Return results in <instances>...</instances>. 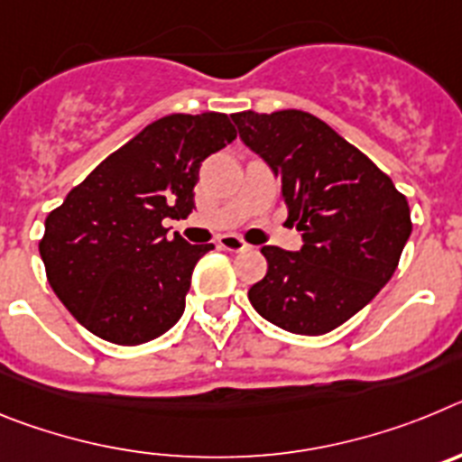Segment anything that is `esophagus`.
<instances>
[{"label":"esophagus","mask_w":462,"mask_h":462,"mask_svg":"<svg viewBox=\"0 0 462 462\" xmlns=\"http://www.w3.org/2000/svg\"><path fill=\"white\" fill-rule=\"evenodd\" d=\"M219 247L226 252H245L250 250V245L245 243L243 238H238V236H222L219 238Z\"/></svg>","instance_id":"1"}]
</instances>
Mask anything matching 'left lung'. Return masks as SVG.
Instances as JSON below:
<instances>
[{
    "label": "left lung",
    "instance_id": "1",
    "mask_svg": "<svg viewBox=\"0 0 462 462\" xmlns=\"http://www.w3.org/2000/svg\"><path fill=\"white\" fill-rule=\"evenodd\" d=\"M243 143L282 182L300 252L261 247L268 273L250 289L256 312L296 336H324L373 300L411 234L410 203L391 178L305 110L234 113Z\"/></svg>",
    "mask_w": 462,
    "mask_h": 462
}]
</instances>
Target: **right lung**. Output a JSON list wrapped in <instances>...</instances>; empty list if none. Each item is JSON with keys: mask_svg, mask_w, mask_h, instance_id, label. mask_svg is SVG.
I'll return each mask as SVG.
<instances>
[{"mask_svg": "<svg viewBox=\"0 0 462 462\" xmlns=\"http://www.w3.org/2000/svg\"><path fill=\"white\" fill-rule=\"evenodd\" d=\"M234 138L224 113L162 117L48 215L39 243L48 282L89 333L134 346L180 319L196 261L215 245L166 236L162 222L189 215L201 162Z\"/></svg>", "mask_w": 462, "mask_h": 462, "instance_id": "add662e5", "label": "right lung"}]
</instances>
